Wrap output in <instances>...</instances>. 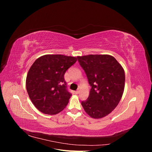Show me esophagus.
<instances>
[{
  "instance_id": "obj_1",
  "label": "esophagus",
  "mask_w": 152,
  "mask_h": 152,
  "mask_svg": "<svg viewBox=\"0 0 152 152\" xmlns=\"http://www.w3.org/2000/svg\"><path fill=\"white\" fill-rule=\"evenodd\" d=\"M75 94H79V89L77 90V91L75 92Z\"/></svg>"
}]
</instances>
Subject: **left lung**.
Listing matches in <instances>:
<instances>
[{
    "label": "left lung",
    "mask_w": 152,
    "mask_h": 152,
    "mask_svg": "<svg viewBox=\"0 0 152 152\" xmlns=\"http://www.w3.org/2000/svg\"><path fill=\"white\" fill-rule=\"evenodd\" d=\"M77 59L91 86L89 97L82 102V106L92 118L108 115L122 98L125 86L124 68L108 54H89Z\"/></svg>",
    "instance_id": "8db88e82"
}]
</instances>
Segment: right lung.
<instances>
[{
  "mask_svg": "<svg viewBox=\"0 0 152 152\" xmlns=\"http://www.w3.org/2000/svg\"><path fill=\"white\" fill-rule=\"evenodd\" d=\"M77 60L63 54H45L35 61L26 76V87L32 103L45 114L56 115L66 107L72 94L64 75Z\"/></svg>",
  "mask_w": 152,
  "mask_h": 152,
  "instance_id": "add662e5",
  "label": "right lung"
}]
</instances>
